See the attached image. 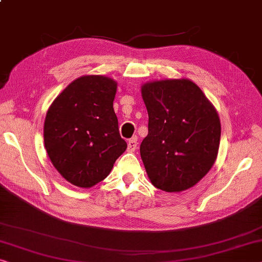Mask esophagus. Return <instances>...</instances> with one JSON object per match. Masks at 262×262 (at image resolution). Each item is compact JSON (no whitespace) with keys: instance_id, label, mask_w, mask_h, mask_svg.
Listing matches in <instances>:
<instances>
[{"instance_id":"34e87169","label":"esophagus","mask_w":262,"mask_h":262,"mask_svg":"<svg viewBox=\"0 0 262 262\" xmlns=\"http://www.w3.org/2000/svg\"><path fill=\"white\" fill-rule=\"evenodd\" d=\"M137 146H138V143H137V137L128 140L127 143V151L128 152H135L137 150Z\"/></svg>"}]
</instances>
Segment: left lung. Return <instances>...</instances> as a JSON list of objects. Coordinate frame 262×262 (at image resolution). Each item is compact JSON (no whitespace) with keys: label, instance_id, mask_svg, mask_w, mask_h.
Segmentation results:
<instances>
[{"label":"left lung","instance_id":"1","mask_svg":"<svg viewBox=\"0 0 262 262\" xmlns=\"http://www.w3.org/2000/svg\"><path fill=\"white\" fill-rule=\"evenodd\" d=\"M148 134L140 157L151 183L180 192L204 178L218 156L221 126L215 107L187 78L145 83Z\"/></svg>","mask_w":262,"mask_h":262}]
</instances>
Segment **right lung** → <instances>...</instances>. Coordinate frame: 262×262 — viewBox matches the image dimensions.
Masks as SVG:
<instances>
[{
	"instance_id": "obj_1",
	"label": "right lung",
	"mask_w": 262,
	"mask_h": 262,
	"mask_svg": "<svg viewBox=\"0 0 262 262\" xmlns=\"http://www.w3.org/2000/svg\"><path fill=\"white\" fill-rule=\"evenodd\" d=\"M117 83L99 75L71 82L47 112L44 145L64 179L83 188L102 182L127 145L114 110Z\"/></svg>"
}]
</instances>
